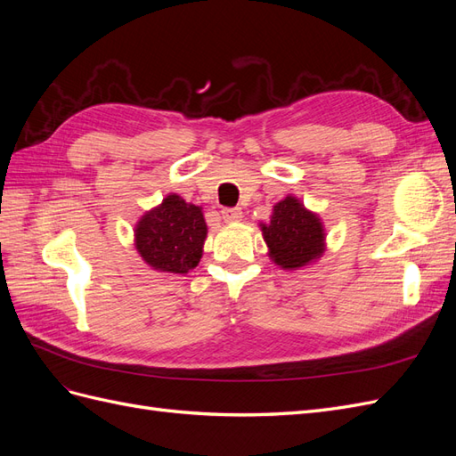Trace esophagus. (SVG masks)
Returning a JSON list of instances; mask_svg holds the SVG:
<instances>
[{"label": "esophagus", "instance_id": "obj_1", "mask_svg": "<svg viewBox=\"0 0 456 456\" xmlns=\"http://www.w3.org/2000/svg\"><path fill=\"white\" fill-rule=\"evenodd\" d=\"M220 213H223L224 223H238V220H241V216H243L240 207H224Z\"/></svg>", "mask_w": 456, "mask_h": 456}]
</instances>
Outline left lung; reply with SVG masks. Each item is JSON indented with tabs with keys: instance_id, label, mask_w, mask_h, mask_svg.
Masks as SVG:
<instances>
[{
	"instance_id": "1",
	"label": "left lung",
	"mask_w": 456,
	"mask_h": 456,
	"mask_svg": "<svg viewBox=\"0 0 456 456\" xmlns=\"http://www.w3.org/2000/svg\"><path fill=\"white\" fill-rule=\"evenodd\" d=\"M270 258L283 270H297L317 260L325 251L320 216L297 198L287 196L273 205L268 224H260Z\"/></svg>"
}]
</instances>
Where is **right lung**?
Instances as JSON below:
<instances>
[{"instance_id":"obj_1","label":"right lung","mask_w":456,"mask_h":456,"mask_svg":"<svg viewBox=\"0 0 456 456\" xmlns=\"http://www.w3.org/2000/svg\"><path fill=\"white\" fill-rule=\"evenodd\" d=\"M207 224L201 207L171 194L148 211L134 228V245L148 266L169 273H188L203 255Z\"/></svg>"}]
</instances>
